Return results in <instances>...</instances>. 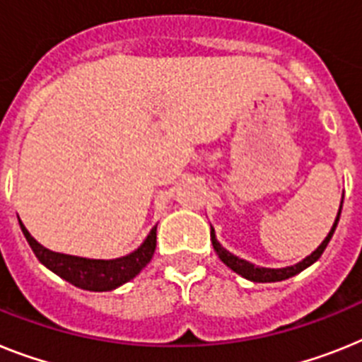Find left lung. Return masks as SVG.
<instances>
[{
  "mask_svg": "<svg viewBox=\"0 0 362 362\" xmlns=\"http://www.w3.org/2000/svg\"><path fill=\"white\" fill-rule=\"evenodd\" d=\"M341 208H342V204H341ZM339 217H341V209H339V215H337V218H335V224H333V228H331V232L327 233V238L324 239V241H322L320 247H318L317 250L313 252L311 256H308L303 261L296 263V265L285 267V269H263V267L252 265V263H248V261H245V259H239L238 256H233V254H230V252L224 250V248L221 247V245H218V241H217V239H215L214 228H211V245H214L215 252H217L218 257L223 259L224 265L230 267V269H232L233 272H238V274H241L243 278L250 279V281H257V284H270V281H281V279L291 278V276L302 272L303 269H308L309 265H313V263H315V261H317L318 257L322 256V252L326 250L327 243H329L331 235H333V232H335L337 223H339Z\"/></svg>",
  "mask_w": 362,
  "mask_h": 362,
  "instance_id": "1",
  "label": "left lung"
}]
</instances>
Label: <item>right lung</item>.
Instances as JSON below:
<instances>
[{
	"instance_id": "add662e5",
	"label": "right lung",
	"mask_w": 362,
	"mask_h": 362,
	"mask_svg": "<svg viewBox=\"0 0 362 362\" xmlns=\"http://www.w3.org/2000/svg\"><path fill=\"white\" fill-rule=\"evenodd\" d=\"M20 226L40 263H44L47 269L53 270L54 274L69 281L75 287H81L84 291H95V293L115 289V287L127 284L136 274H139V270L151 261L154 248H156V226H154L144 245L129 256L108 261L86 259V257L68 256V254L47 250L31 238V233L27 232V228L21 224V221Z\"/></svg>"
}]
</instances>
